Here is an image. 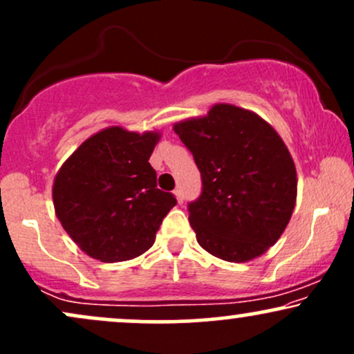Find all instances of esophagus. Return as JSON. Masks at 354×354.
Masks as SVG:
<instances>
[{"mask_svg": "<svg viewBox=\"0 0 354 354\" xmlns=\"http://www.w3.org/2000/svg\"><path fill=\"white\" fill-rule=\"evenodd\" d=\"M173 193H174V196H176L178 203H180V205H181V203L185 201V196H183V191H181V188H176V189L173 191Z\"/></svg>", "mask_w": 354, "mask_h": 354, "instance_id": "34e87169", "label": "esophagus"}]
</instances>
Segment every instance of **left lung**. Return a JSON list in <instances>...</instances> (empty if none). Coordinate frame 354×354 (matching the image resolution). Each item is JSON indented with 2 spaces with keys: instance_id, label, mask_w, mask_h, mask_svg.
Listing matches in <instances>:
<instances>
[{
  "instance_id": "1",
  "label": "left lung",
  "mask_w": 354,
  "mask_h": 354,
  "mask_svg": "<svg viewBox=\"0 0 354 354\" xmlns=\"http://www.w3.org/2000/svg\"><path fill=\"white\" fill-rule=\"evenodd\" d=\"M173 129L201 173V196L188 208L200 246L230 263L266 253L286 230L298 193L281 136L254 111L228 103Z\"/></svg>"
}]
</instances>
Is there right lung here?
I'll return each instance as SVG.
<instances>
[{
	"label": "right lung",
	"instance_id": "right-lung-1",
	"mask_svg": "<svg viewBox=\"0 0 354 354\" xmlns=\"http://www.w3.org/2000/svg\"><path fill=\"white\" fill-rule=\"evenodd\" d=\"M160 138V131L109 126L83 141L56 173V216L91 258L128 261L153 246L161 221L176 205L171 193L156 188L149 165Z\"/></svg>",
	"mask_w": 354,
	"mask_h": 354
}]
</instances>
